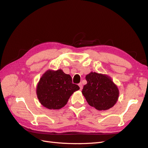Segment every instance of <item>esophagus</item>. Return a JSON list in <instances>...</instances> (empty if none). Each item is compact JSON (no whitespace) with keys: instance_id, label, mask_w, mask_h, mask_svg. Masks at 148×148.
<instances>
[{"instance_id":"1","label":"esophagus","mask_w":148,"mask_h":148,"mask_svg":"<svg viewBox=\"0 0 148 148\" xmlns=\"http://www.w3.org/2000/svg\"><path fill=\"white\" fill-rule=\"evenodd\" d=\"M78 85H79V89H80V90H82V89H83V85H82V83H79V84H78Z\"/></svg>"}]
</instances>
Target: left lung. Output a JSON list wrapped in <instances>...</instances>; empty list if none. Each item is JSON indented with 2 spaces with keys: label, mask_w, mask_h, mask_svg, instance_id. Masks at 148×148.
Masks as SVG:
<instances>
[{
  "label": "left lung",
  "mask_w": 148,
  "mask_h": 148,
  "mask_svg": "<svg viewBox=\"0 0 148 148\" xmlns=\"http://www.w3.org/2000/svg\"><path fill=\"white\" fill-rule=\"evenodd\" d=\"M86 79L87 84L83 86L82 93L89 106L105 110L115 105L119 89L108 76L91 72L86 76Z\"/></svg>",
  "instance_id": "left-lung-1"
}]
</instances>
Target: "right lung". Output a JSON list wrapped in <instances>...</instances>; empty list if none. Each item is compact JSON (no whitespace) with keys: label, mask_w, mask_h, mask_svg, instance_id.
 Returning a JSON list of instances; mask_svg holds the SVG:
<instances>
[{"label":"right lung","mask_w":148,"mask_h":148,"mask_svg":"<svg viewBox=\"0 0 148 148\" xmlns=\"http://www.w3.org/2000/svg\"><path fill=\"white\" fill-rule=\"evenodd\" d=\"M79 87L72 83L70 75L62 70H49L44 73L38 84L36 93L41 104L49 109H59L64 107L70 96Z\"/></svg>","instance_id":"1"}]
</instances>
